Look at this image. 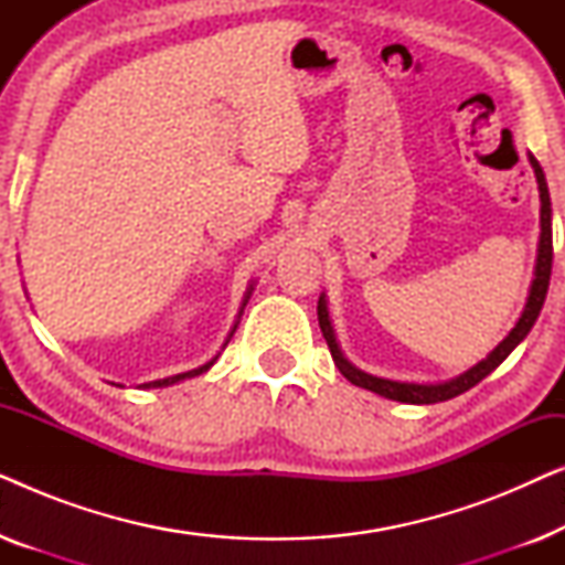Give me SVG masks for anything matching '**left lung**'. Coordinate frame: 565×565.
<instances>
[{"label": "left lung", "mask_w": 565, "mask_h": 565, "mask_svg": "<svg viewBox=\"0 0 565 565\" xmlns=\"http://www.w3.org/2000/svg\"><path fill=\"white\" fill-rule=\"evenodd\" d=\"M532 169H535V180H537V190H540V242H537V259H535V277H532L530 292H527V303L522 308V316L516 319L514 329L501 339V342L493 347V350L486 354V360L476 362L473 367L466 370V373L450 377V381H439V383H406V381H391V377H377L370 375L365 370L354 367L350 360L344 358L342 347L337 342L334 327H331L329 319V303L327 296L321 292L319 298V327L321 334L327 339L331 358H334V365L339 367L347 381L358 388L373 391L377 396L391 398V401H401V404H439V401L455 398L460 393H466L468 388H473L476 383H481L486 375H491L501 362H504L516 344L522 342L524 337L530 334V329L535 327L540 311H543L545 296H547V285H551V267H553V211H551V192H547V182L543 174V167L537 164V159L527 153Z\"/></svg>", "instance_id": "obj_1"}]
</instances>
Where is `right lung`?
Listing matches in <instances>:
<instances>
[{
    "mask_svg": "<svg viewBox=\"0 0 565 565\" xmlns=\"http://www.w3.org/2000/svg\"><path fill=\"white\" fill-rule=\"evenodd\" d=\"M254 282H257V280H252V282H249V288H246V292H244V300H242V306H238L236 321H234V327H231V331H228V337H226V342H223V347L228 344V339L234 337V331H236V327H238V321H242V313H244V308H246V303H249V298H252ZM218 354H221V352H218ZM218 354H215L213 360H207L205 365H200V367H195V370H188V373H180V375H169V377H161V381H151V383H141V385H138V388H167V385L182 383V381H188V377L203 375V373H207V370H211V367L215 365V360H218Z\"/></svg>",
    "mask_w": 565,
    "mask_h": 565,
    "instance_id": "add662e5",
    "label": "right lung"
}]
</instances>
